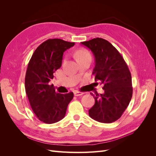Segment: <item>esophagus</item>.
Instances as JSON below:
<instances>
[{
    "label": "esophagus",
    "mask_w": 156,
    "mask_h": 156,
    "mask_svg": "<svg viewBox=\"0 0 156 156\" xmlns=\"http://www.w3.org/2000/svg\"><path fill=\"white\" fill-rule=\"evenodd\" d=\"M83 94H84V93L82 92H79V91H75V92H74V95H75V96H81V95H83Z\"/></svg>",
    "instance_id": "34e87169"
}]
</instances>
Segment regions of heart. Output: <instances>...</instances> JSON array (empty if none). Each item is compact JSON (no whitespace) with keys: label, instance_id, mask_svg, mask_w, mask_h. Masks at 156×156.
Instances as JSON below:
<instances>
[{"label":"heart","instance_id":"heart-1","mask_svg":"<svg viewBox=\"0 0 156 156\" xmlns=\"http://www.w3.org/2000/svg\"><path fill=\"white\" fill-rule=\"evenodd\" d=\"M90 56V54L85 49L79 50L77 51V53H76L77 60L83 58L87 57V56Z\"/></svg>","mask_w":156,"mask_h":156}]
</instances>
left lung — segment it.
<instances>
[{
	"instance_id": "1",
	"label": "left lung",
	"mask_w": 156,
	"mask_h": 156,
	"mask_svg": "<svg viewBox=\"0 0 156 156\" xmlns=\"http://www.w3.org/2000/svg\"><path fill=\"white\" fill-rule=\"evenodd\" d=\"M95 58L92 74L104 93L93 94L95 104L88 111L92 119L109 124L119 119L132 98L131 75L124 58L110 42L101 38L81 42Z\"/></svg>"
}]
</instances>
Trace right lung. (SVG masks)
I'll return each mask as SVG.
<instances>
[{
	"mask_svg": "<svg viewBox=\"0 0 156 156\" xmlns=\"http://www.w3.org/2000/svg\"><path fill=\"white\" fill-rule=\"evenodd\" d=\"M75 45L61 39H49L33 53L25 75V91L36 117L45 124H53L64 119L73 93L60 94L50 81L53 73L62 66L64 52Z\"/></svg>",
	"mask_w": 156,
	"mask_h": 156,
	"instance_id": "add662e5",
	"label": "right lung"
}]
</instances>
